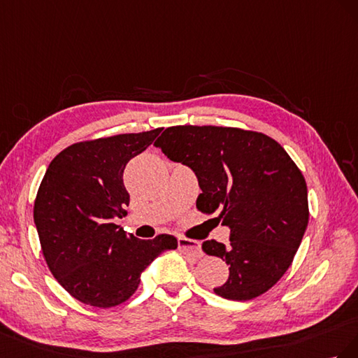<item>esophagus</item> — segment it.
<instances>
[{
    "mask_svg": "<svg viewBox=\"0 0 358 358\" xmlns=\"http://www.w3.org/2000/svg\"><path fill=\"white\" fill-rule=\"evenodd\" d=\"M178 249L182 250L185 253H187L189 257H193V258H199L201 255H202L201 243L196 241V240L186 238V237H180L178 238Z\"/></svg>",
    "mask_w": 358,
    "mask_h": 358,
    "instance_id": "1",
    "label": "esophagus"
}]
</instances>
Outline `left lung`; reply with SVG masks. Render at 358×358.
<instances>
[{
    "mask_svg": "<svg viewBox=\"0 0 358 358\" xmlns=\"http://www.w3.org/2000/svg\"><path fill=\"white\" fill-rule=\"evenodd\" d=\"M172 162L189 166L202 193L201 213L219 211L231 243H202L229 265L214 292L246 301L267 292L287 273L309 223L308 186L283 147L259 131L217 126L168 127L155 142Z\"/></svg>",
    "mask_w": 358,
    "mask_h": 358,
    "instance_id": "left-lung-1",
    "label": "left lung"
}]
</instances>
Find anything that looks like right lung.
Returning <instances> with one entry per match:
<instances>
[{
	"label": "right lung",
	"mask_w": 358,
	"mask_h": 358,
	"mask_svg": "<svg viewBox=\"0 0 358 358\" xmlns=\"http://www.w3.org/2000/svg\"><path fill=\"white\" fill-rule=\"evenodd\" d=\"M160 131L76 142L49 163L34 201V223L50 273L80 303L101 309L124 303L138 289L141 273L178 246L168 234L141 240L112 223L127 214V162Z\"/></svg>",
	"instance_id": "obj_1"
}]
</instances>
